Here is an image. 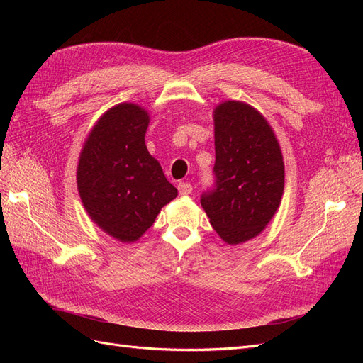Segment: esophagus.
Instances as JSON below:
<instances>
[{"mask_svg": "<svg viewBox=\"0 0 363 363\" xmlns=\"http://www.w3.org/2000/svg\"><path fill=\"white\" fill-rule=\"evenodd\" d=\"M179 192H180V195H189V194H192V184L191 183H179Z\"/></svg>", "mask_w": 363, "mask_h": 363, "instance_id": "esophagus-1", "label": "esophagus"}]
</instances>
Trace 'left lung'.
<instances>
[{
	"mask_svg": "<svg viewBox=\"0 0 363 363\" xmlns=\"http://www.w3.org/2000/svg\"><path fill=\"white\" fill-rule=\"evenodd\" d=\"M213 124L215 188L201 195V206L219 238L236 245L262 233L276 215L284 163L268 121L250 104H218Z\"/></svg>",
	"mask_w": 363,
	"mask_h": 363,
	"instance_id": "obj_1",
	"label": "left lung"
}]
</instances>
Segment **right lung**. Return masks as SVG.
Returning <instances> with one entry per match:
<instances>
[{"instance_id": "right-lung-1", "label": "right lung", "mask_w": 363, "mask_h": 363, "mask_svg": "<svg viewBox=\"0 0 363 363\" xmlns=\"http://www.w3.org/2000/svg\"><path fill=\"white\" fill-rule=\"evenodd\" d=\"M150 115L121 103L96 121L77 167V188L87 215L121 242H135L160 208L177 196L145 145Z\"/></svg>"}]
</instances>
